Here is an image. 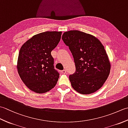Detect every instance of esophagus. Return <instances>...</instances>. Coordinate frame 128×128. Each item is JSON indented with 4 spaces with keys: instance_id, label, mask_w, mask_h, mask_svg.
I'll use <instances>...</instances> for the list:
<instances>
[{
    "instance_id": "1",
    "label": "esophagus",
    "mask_w": 128,
    "mask_h": 128,
    "mask_svg": "<svg viewBox=\"0 0 128 128\" xmlns=\"http://www.w3.org/2000/svg\"><path fill=\"white\" fill-rule=\"evenodd\" d=\"M61 72L62 73V74H66V70H62L61 71Z\"/></svg>"
}]
</instances>
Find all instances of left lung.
Masks as SVG:
<instances>
[{"mask_svg":"<svg viewBox=\"0 0 128 128\" xmlns=\"http://www.w3.org/2000/svg\"><path fill=\"white\" fill-rule=\"evenodd\" d=\"M62 38L74 60L76 71L69 75L73 88L83 94L97 91L107 80L110 69L104 46L97 38L78 30L64 32Z\"/></svg>","mask_w":128,"mask_h":128,"instance_id":"1","label":"left lung"}]
</instances>
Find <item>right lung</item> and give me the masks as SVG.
Masks as SVG:
<instances>
[{
  "label": "right lung",
  "instance_id": "obj_1",
  "mask_svg": "<svg viewBox=\"0 0 128 128\" xmlns=\"http://www.w3.org/2000/svg\"><path fill=\"white\" fill-rule=\"evenodd\" d=\"M62 32L47 31L34 35L19 52L18 70L28 88L36 93H45L56 86L59 74L54 69L51 52L58 45Z\"/></svg>",
  "mask_w": 128,
  "mask_h": 128
}]
</instances>
